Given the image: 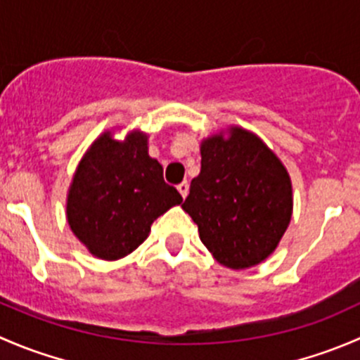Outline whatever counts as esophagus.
Segmentation results:
<instances>
[{"instance_id":"esophagus-1","label":"esophagus","mask_w":360,"mask_h":360,"mask_svg":"<svg viewBox=\"0 0 360 360\" xmlns=\"http://www.w3.org/2000/svg\"><path fill=\"white\" fill-rule=\"evenodd\" d=\"M188 190H190V184H188L186 181H184V183H181L179 186H177V191H179L181 197H183V198L188 197Z\"/></svg>"}]
</instances>
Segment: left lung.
I'll return each instance as SVG.
<instances>
[{
    "label": "left lung",
    "mask_w": 360,
    "mask_h": 360,
    "mask_svg": "<svg viewBox=\"0 0 360 360\" xmlns=\"http://www.w3.org/2000/svg\"><path fill=\"white\" fill-rule=\"evenodd\" d=\"M202 169L183 209L202 244L231 270L263 263L292 216V184L282 160L261 137L238 125L205 137Z\"/></svg>",
    "instance_id": "obj_1"
}]
</instances>
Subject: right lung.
<instances>
[{
    "mask_svg": "<svg viewBox=\"0 0 360 360\" xmlns=\"http://www.w3.org/2000/svg\"><path fill=\"white\" fill-rule=\"evenodd\" d=\"M183 197L163 181L158 160L148 153V134L130 130L122 141L101 134L75 170L66 217L92 256L116 261L148 238L151 224Z\"/></svg>",
    "mask_w": 360,
    "mask_h": 360,
    "instance_id": "obj_1",
    "label": "right lung"
}]
</instances>
